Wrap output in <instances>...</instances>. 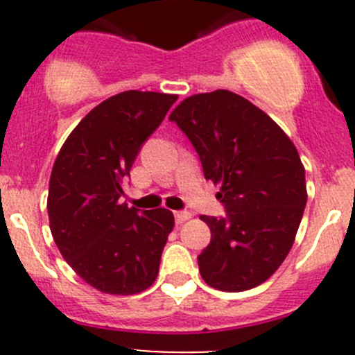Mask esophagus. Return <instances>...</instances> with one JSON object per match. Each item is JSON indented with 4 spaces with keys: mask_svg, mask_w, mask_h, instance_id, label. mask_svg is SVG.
<instances>
[{
    "mask_svg": "<svg viewBox=\"0 0 355 355\" xmlns=\"http://www.w3.org/2000/svg\"><path fill=\"white\" fill-rule=\"evenodd\" d=\"M191 216L192 214L189 213V211H175V221H177L178 225L184 223V221H187Z\"/></svg>",
    "mask_w": 355,
    "mask_h": 355,
    "instance_id": "obj_1",
    "label": "esophagus"
}]
</instances>
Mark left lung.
Listing matches in <instances>:
<instances>
[{
	"label": "left lung",
	"mask_w": 355,
	"mask_h": 355,
	"mask_svg": "<svg viewBox=\"0 0 355 355\" xmlns=\"http://www.w3.org/2000/svg\"><path fill=\"white\" fill-rule=\"evenodd\" d=\"M170 120L194 146L204 178L221 185L227 211L200 216L211 230L200 277L223 292L257 287L287 257L307 202L295 146L263 110L225 89L184 99Z\"/></svg>",
	"instance_id": "left-lung-1"
}]
</instances>
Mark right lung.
I'll return each instance as SVG.
<instances>
[{
  "label": "right lung",
  "instance_id": "right-lung-1",
  "mask_svg": "<svg viewBox=\"0 0 355 355\" xmlns=\"http://www.w3.org/2000/svg\"><path fill=\"white\" fill-rule=\"evenodd\" d=\"M177 99L149 91L106 99L71 130L53 164V239L71 270L99 292L132 295L155 284L173 213L128 207L120 200L121 180Z\"/></svg>",
  "mask_w": 355,
  "mask_h": 355
}]
</instances>
